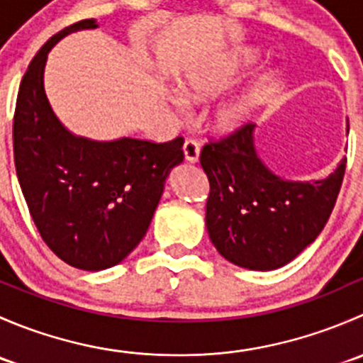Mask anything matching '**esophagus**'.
I'll return each instance as SVG.
<instances>
[{
    "instance_id": "34e87169",
    "label": "esophagus",
    "mask_w": 363,
    "mask_h": 363,
    "mask_svg": "<svg viewBox=\"0 0 363 363\" xmlns=\"http://www.w3.org/2000/svg\"><path fill=\"white\" fill-rule=\"evenodd\" d=\"M182 151H184V158L189 163H196L200 156V145L196 140H186L182 145Z\"/></svg>"
}]
</instances>
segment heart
I'll use <instances>...</instances> for the list:
<instances>
[{
  "mask_svg": "<svg viewBox=\"0 0 363 363\" xmlns=\"http://www.w3.org/2000/svg\"><path fill=\"white\" fill-rule=\"evenodd\" d=\"M255 57V50L244 49L240 50V52H237L235 56L230 57L228 61H225V63L186 73V75H182L181 79L177 80L179 94H181L182 98H186V100L196 101V104L212 100V98L218 96L221 91H225L226 87L232 84L233 77L239 73V68L242 67L244 63H250ZM269 77L270 75H267L265 79H263L262 86L255 87V89L247 91L246 94H240V96L219 105V107L216 108L214 117H212L214 126L218 128L219 131H232L235 130V128H239L240 124L246 123L247 117L251 116V112L255 111V107L259 104V100H262L263 84L269 80Z\"/></svg>",
  "mask_w": 363,
  "mask_h": 363,
  "instance_id": "obj_1",
  "label": "heart"
}]
</instances>
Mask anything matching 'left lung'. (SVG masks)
Instances as JSON below:
<instances>
[{
	"label": "left lung",
	"instance_id": "8db88e82",
	"mask_svg": "<svg viewBox=\"0 0 363 363\" xmlns=\"http://www.w3.org/2000/svg\"><path fill=\"white\" fill-rule=\"evenodd\" d=\"M247 123L200 155L208 191L205 225L219 255L251 270H274L295 259L327 225L342 184L346 158L328 177L286 181L269 170Z\"/></svg>",
	"mask_w": 363,
	"mask_h": 363
}]
</instances>
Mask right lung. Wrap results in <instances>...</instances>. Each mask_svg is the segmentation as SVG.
Masks as SVG:
<instances>
[{
  "label": "right lung",
  "mask_w": 363,
  "mask_h": 363,
  "mask_svg": "<svg viewBox=\"0 0 363 363\" xmlns=\"http://www.w3.org/2000/svg\"><path fill=\"white\" fill-rule=\"evenodd\" d=\"M96 28L86 19L47 40L26 69L13 116V160L29 214L54 255L82 270L117 265L138 246L168 174L184 160L182 137L100 142L57 119L43 87L47 54L69 33Z\"/></svg>",
  "instance_id": "add662e5"
}]
</instances>
